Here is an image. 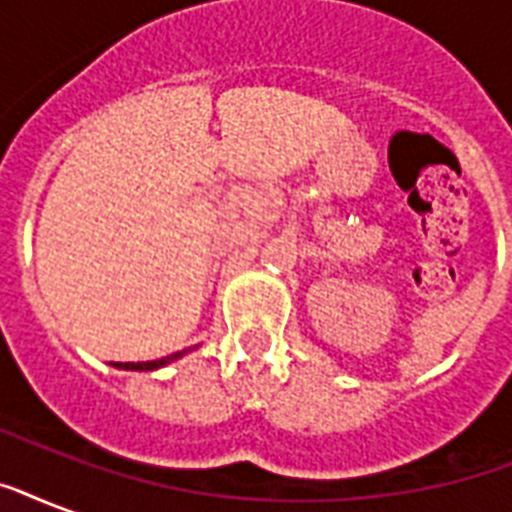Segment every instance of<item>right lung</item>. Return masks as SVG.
<instances>
[{"label": "right lung", "mask_w": 512, "mask_h": 512, "mask_svg": "<svg viewBox=\"0 0 512 512\" xmlns=\"http://www.w3.org/2000/svg\"><path fill=\"white\" fill-rule=\"evenodd\" d=\"M193 348H185V350H177V353H172V356H164V358H156V361H127V364H111L116 366V369H127V372H154V369H162V366L172 364V361H177V358H183L185 353H191Z\"/></svg>", "instance_id": "obj_1"}]
</instances>
